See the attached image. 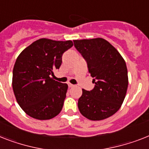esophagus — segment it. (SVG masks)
Masks as SVG:
<instances>
[{
  "instance_id": "34e87169",
  "label": "esophagus",
  "mask_w": 149,
  "mask_h": 149,
  "mask_svg": "<svg viewBox=\"0 0 149 149\" xmlns=\"http://www.w3.org/2000/svg\"><path fill=\"white\" fill-rule=\"evenodd\" d=\"M68 87H69V88H73L74 86V84H71V83H69V82H68Z\"/></svg>"
}]
</instances>
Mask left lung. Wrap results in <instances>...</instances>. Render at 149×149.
I'll list each match as a JSON object with an SVG mask.
<instances>
[{"mask_svg": "<svg viewBox=\"0 0 149 149\" xmlns=\"http://www.w3.org/2000/svg\"><path fill=\"white\" fill-rule=\"evenodd\" d=\"M76 49L87 61L95 84L91 91L82 89L80 113L88 120H102L119 110L127 91L128 72L120 52L102 38L74 40Z\"/></svg>", "mask_w": 149, "mask_h": 149, "instance_id": "obj_1", "label": "left lung"}]
</instances>
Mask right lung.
<instances>
[{"label":"right lung","mask_w":149,"mask_h":149,"mask_svg":"<svg viewBox=\"0 0 149 149\" xmlns=\"http://www.w3.org/2000/svg\"><path fill=\"white\" fill-rule=\"evenodd\" d=\"M72 45L71 40L43 38L29 45L17 57L12 86L17 103L29 116L50 120L61 112L68 84L56 81L50 75L59 68L62 55Z\"/></svg>","instance_id":"1"}]
</instances>
